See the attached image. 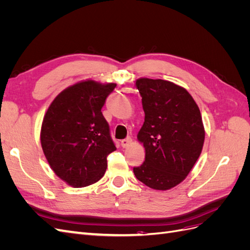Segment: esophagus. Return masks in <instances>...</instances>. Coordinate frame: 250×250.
<instances>
[{
    "label": "esophagus",
    "mask_w": 250,
    "mask_h": 250,
    "mask_svg": "<svg viewBox=\"0 0 250 250\" xmlns=\"http://www.w3.org/2000/svg\"><path fill=\"white\" fill-rule=\"evenodd\" d=\"M131 143H132V139H131V138H127V139H125V140L121 141V145H122L123 148H127L128 146L130 145Z\"/></svg>",
    "instance_id": "esophagus-1"
}]
</instances>
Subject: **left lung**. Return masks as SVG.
<instances>
[{"label": "left lung", "instance_id": "obj_1", "mask_svg": "<svg viewBox=\"0 0 250 250\" xmlns=\"http://www.w3.org/2000/svg\"><path fill=\"white\" fill-rule=\"evenodd\" d=\"M145 122L138 141L145 162L135 177L154 190L166 191L184 181L202 151L206 131L198 105L188 90L171 81L139 78Z\"/></svg>", "mask_w": 250, "mask_h": 250}]
</instances>
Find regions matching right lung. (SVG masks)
I'll use <instances>...</instances> for the list:
<instances>
[{"mask_svg":"<svg viewBox=\"0 0 250 250\" xmlns=\"http://www.w3.org/2000/svg\"><path fill=\"white\" fill-rule=\"evenodd\" d=\"M116 85L79 81L60 92L44 113L43 154L53 172L73 188L99 181L107 168V155L117 150L101 111Z\"/></svg>","mask_w":250,"mask_h":250,"instance_id":"right-lung-1","label":"right lung"}]
</instances>
